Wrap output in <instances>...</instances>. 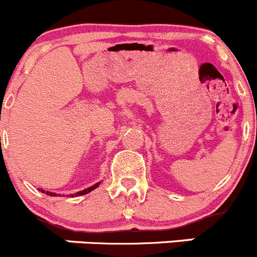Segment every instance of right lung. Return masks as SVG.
I'll return each instance as SVG.
<instances>
[{
	"label": "right lung",
	"mask_w": 257,
	"mask_h": 257,
	"mask_svg": "<svg viewBox=\"0 0 257 257\" xmlns=\"http://www.w3.org/2000/svg\"><path fill=\"white\" fill-rule=\"evenodd\" d=\"M98 185H100V182H97V184L96 185H93V186H91V187H88V189H86V190H82V191H80V192H76L75 195H71V197H73V196H80V195H86V194H88V192H91L92 191V190H95L96 187L98 186ZM42 192H45L43 191V190H41ZM46 194L47 195H50V196H56V194H53V192H46Z\"/></svg>",
	"instance_id": "right-lung-1"
}]
</instances>
